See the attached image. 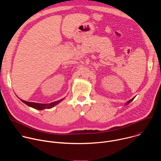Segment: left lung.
<instances>
[{
  "label": "left lung",
  "instance_id": "8db88e82",
  "mask_svg": "<svg viewBox=\"0 0 161 161\" xmlns=\"http://www.w3.org/2000/svg\"><path fill=\"white\" fill-rule=\"evenodd\" d=\"M134 98H135V97H133L132 99H131L130 100H129V101H127V102L125 103V105H127V104H129V103H130L132 101H133V100H134Z\"/></svg>",
  "mask_w": 161,
  "mask_h": 161
}]
</instances>
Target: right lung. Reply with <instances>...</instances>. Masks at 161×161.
Here are the masks:
<instances>
[{
    "instance_id": "add662e5",
    "label": "right lung",
    "mask_w": 161,
    "mask_h": 161,
    "mask_svg": "<svg viewBox=\"0 0 161 161\" xmlns=\"http://www.w3.org/2000/svg\"><path fill=\"white\" fill-rule=\"evenodd\" d=\"M65 99L63 98L60 100H58L57 101H55V102H53V103H49V104H41V103H32V102H28V101H25L24 100H22V99H20L23 103H25V104H27V106H30V107H32L34 109H39V110H42V109H50V108H52L53 107H54L55 106H56L57 104H58V103H60L62 101H63L64 99Z\"/></svg>"
}]
</instances>
